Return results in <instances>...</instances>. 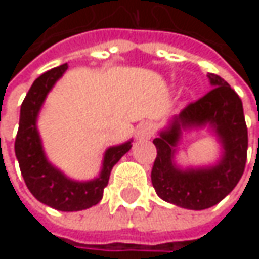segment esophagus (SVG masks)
<instances>
[{
    "mask_svg": "<svg viewBox=\"0 0 259 259\" xmlns=\"http://www.w3.org/2000/svg\"><path fill=\"white\" fill-rule=\"evenodd\" d=\"M153 135V124L148 121H144L141 124H138V127L135 130V136L136 139H150Z\"/></svg>",
    "mask_w": 259,
    "mask_h": 259,
    "instance_id": "1",
    "label": "esophagus"
}]
</instances>
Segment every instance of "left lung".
I'll list each match as a JSON object with an SVG mask.
<instances>
[{
  "instance_id": "1",
  "label": "left lung",
  "mask_w": 259,
  "mask_h": 259,
  "mask_svg": "<svg viewBox=\"0 0 259 259\" xmlns=\"http://www.w3.org/2000/svg\"><path fill=\"white\" fill-rule=\"evenodd\" d=\"M213 87L199 100L174 115L153 144L157 157L151 169L156 193L187 210H205L221 202L240 181L247 157V127L243 103L227 80L208 73ZM207 127L215 133L223 153L216 164L181 168L175 162L183 131Z\"/></svg>"
}]
</instances>
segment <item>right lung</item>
<instances>
[{"instance_id":"1","label":"right lung","mask_w":259,"mask_h":259,"mask_svg":"<svg viewBox=\"0 0 259 259\" xmlns=\"http://www.w3.org/2000/svg\"><path fill=\"white\" fill-rule=\"evenodd\" d=\"M67 69V64H61L38 76L31 85L21 106L15 153L26 187L35 199L60 211H79L100 202L111 171L132 148V139L105 151L100 174L93 180H72L48 160L37 129V118L49 91Z\"/></svg>"}]
</instances>
